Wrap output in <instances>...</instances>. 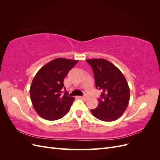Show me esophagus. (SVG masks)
Here are the masks:
<instances>
[{
	"instance_id": "obj_1",
	"label": "esophagus",
	"mask_w": 160,
	"mask_h": 160,
	"mask_svg": "<svg viewBox=\"0 0 160 160\" xmlns=\"http://www.w3.org/2000/svg\"><path fill=\"white\" fill-rule=\"evenodd\" d=\"M80 98L83 99H84V100H88V98H89V97H88V96H81Z\"/></svg>"
}]
</instances>
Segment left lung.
<instances>
[{
    "mask_svg": "<svg viewBox=\"0 0 160 160\" xmlns=\"http://www.w3.org/2000/svg\"><path fill=\"white\" fill-rule=\"evenodd\" d=\"M92 67L95 87L102 93L97 108L91 111L104 122H113L123 115L128 108L130 91L124 75L117 67L104 59L86 60Z\"/></svg>",
    "mask_w": 160,
    "mask_h": 160,
    "instance_id": "obj_1",
    "label": "left lung"
}]
</instances>
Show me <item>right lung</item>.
<instances>
[{
    "mask_svg": "<svg viewBox=\"0 0 160 160\" xmlns=\"http://www.w3.org/2000/svg\"><path fill=\"white\" fill-rule=\"evenodd\" d=\"M57 58L39 69L32 81L30 96L34 109L43 119L53 121L62 118L70 109L75 98L70 97L63 84L65 77L78 62Z\"/></svg>",
    "mask_w": 160,
    "mask_h": 160,
    "instance_id": "right-lung-1",
    "label": "right lung"
}]
</instances>
